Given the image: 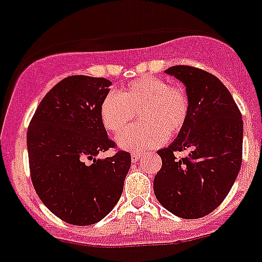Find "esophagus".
Here are the masks:
<instances>
[{"label": "esophagus", "mask_w": 262, "mask_h": 262, "mask_svg": "<svg viewBox=\"0 0 262 262\" xmlns=\"http://www.w3.org/2000/svg\"><path fill=\"white\" fill-rule=\"evenodd\" d=\"M140 157H141L140 153H133V154H131V161H133L134 163H136V162L140 159Z\"/></svg>", "instance_id": "obj_1"}]
</instances>
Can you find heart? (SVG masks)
<instances>
[{
  "label": "heart",
  "mask_w": 262,
  "mask_h": 262,
  "mask_svg": "<svg viewBox=\"0 0 262 262\" xmlns=\"http://www.w3.org/2000/svg\"><path fill=\"white\" fill-rule=\"evenodd\" d=\"M138 113L144 124L127 129L117 139L122 149L140 151L157 148L178 135L190 114V99L184 87L168 84L157 76H141L121 91L109 92L99 106L104 128L118 135Z\"/></svg>",
  "instance_id": "b5f03b06"
}]
</instances>
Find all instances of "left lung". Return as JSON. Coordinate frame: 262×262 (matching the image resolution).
<instances>
[{
	"label": "left lung",
	"instance_id": "1",
	"mask_svg": "<svg viewBox=\"0 0 262 262\" xmlns=\"http://www.w3.org/2000/svg\"><path fill=\"white\" fill-rule=\"evenodd\" d=\"M166 73L186 86L190 114L178 139L157 151L162 167L154 194L173 215L199 219L220 206L238 176L243 121L229 90L213 74L190 66L171 67ZM184 150L188 157H176Z\"/></svg>",
	"mask_w": 262,
	"mask_h": 262
}]
</instances>
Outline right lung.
Instances as JSON below:
<instances>
[{"label":"right lung","instance_id":"right-lung-1","mask_svg":"<svg viewBox=\"0 0 262 262\" xmlns=\"http://www.w3.org/2000/svg\"><path fill=\"white\" fill-rule=\"evenodd\" d=\"M111 81L87 76L61 79L37 106L27 133L29 171L43 204L66 223L92 225L105 217L123 191L128 151L96 159L116 148L99 106Z\"/></svg>","mask_w":262,"mask_h":262}]
</instances>
